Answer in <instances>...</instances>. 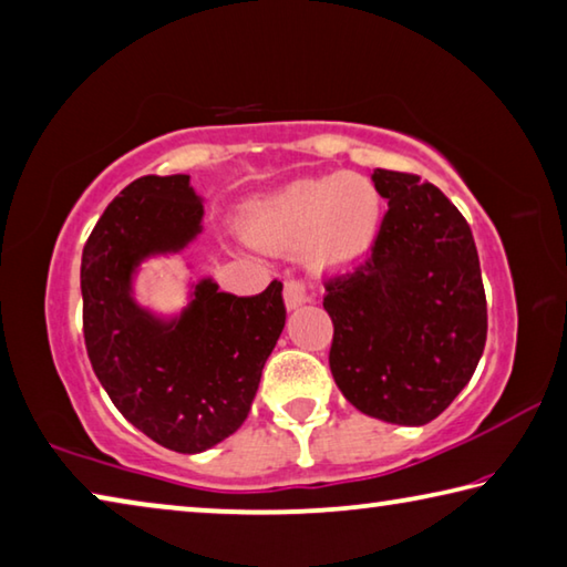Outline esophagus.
Masks as SVG:
<instances>
[{
	"label": "esophagus",
	"instance_id": "1",
	"mask_svg": "<svg viewBox=\"0 0 567 567\" xmlns=\"http://www.w3.org/2000/svg\"><path fill=\"white\" fill-rule=\"evenodd\" d=\"M284 301H286V309H299L306 301H309V291H306V286L301 281H286L284 286Z\"/></svg>",
	"mask_w": 567,
	"mask_h": 567
}]
</instances>
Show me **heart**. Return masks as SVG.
I'll return each mask as SVG.
<instances>
[{"instance_id": "obj_1", "label": "heart", "mask_w": 567, "mask_h": 567, "mask_svg": "<svg viewBox=\"0 0 567 567\" xmlns=\"http://www.w3.org/2000/svg\"><path fill=\"white\" fill-rule=\"evenodd\" d=\"M382 228V196L357 173L299 178L254 198L244 230L266 250L303 246L311 271L341 274L369 256Z\"/></svg>"}]
</instances>
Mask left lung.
Instances as JSON below:
<instances>
[{"label": "left lung", "instance_id": "1", "mask_svg": "<svg viewBox=\"0 0 567 567\" xmlns=\"http://www.w3.org/2000/svg\"><path fill=\"white\" fill-rule=\"evenodd\" d=\"M371 181L389 210L369 261L327 281L329 367L359 412L422 426L467 386L485 349L480 258L437 185L382 168Z\"/></svg>", "mask_w": 567, "mask_h": 567}]
</instances>
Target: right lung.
<instances>
[{"instance_id":"add662e5","label":"right lung","mask_w":567,"mask_h":567,"mask_svg":"<svg viewBox=\"0 0 567 567\" xmlns=\"http://www.w3.org/2000/svg\"><path fill=\"white\" fill-rule=\"evenodd\" d=\"M203 230L190 175H145L120 190L82 250V327L90 364L125 420L173 452L198 454L246 422L286 323L284 286L258 296L190 284L178 313L135 299L151 258L188 248Z\"/></svg>"}]
</instances>
